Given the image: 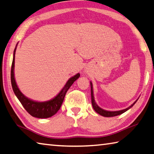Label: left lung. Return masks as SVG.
I'll list each match as a JSON object with an SVG mask.
<instances>
[{
  "instance_id": "obj_1",
  "label": "left lung",
  "mask_w": 154,
  "mask_h": 154,
  "mask_svg": "<svg viewBox=\"0 0 154 154\" xmlns=\"http://www.w3.org/2000/svg\"><path fill=\"white\" fill-rule=\"evenodd\" d=\"M90 85H91V104H92V106H93V108L94 109V110L97 113H98L100 115H102L103 116H105V117H112V116H118L120 115V114H121L122 113H124L125 112L127 111L128 109H130L132 106L135 104L137 101V100H136V101L133 103V104L130 106L129 107L124 109V110H119V111H107V110H104L102 109L101 108H100L96 104V102H95V100H94V91H93V85H92V83L91 82H90Z\"/></svg>"
}]
</instances>
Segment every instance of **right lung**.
I'll list each match as a JSON object with an SVG mask.
<instances>
[{"mask_svg":"<svg viewBox=\"0 0 154 154\" xmlns=\"http://www.w3.org/2000/svg\"><path fill=\"white\" fill-rule=\"evenodd\" d=\"M17 46V44L14 50L13 59L11 71V85H12L14 93H15V96L19 100V102H21L22 106H23L24 108L26 109V111L30 115L39 119H46L51 117L53 115H54L59 110L63 102L66 91H68V89L74 83V82H75L79 77L80 74L77 73L75 76L70 78L65 85L64 86V88L62 89V90L60 91V93L54 98L50 100V101L44 102L33 101V100L27 98L21 93L15 82V77H14V67H15V55Z\"/></svg>","mask_w":154,"mask_h":154,"instance_id":"add662e5","label":"right lung"}]
</instances>
